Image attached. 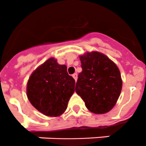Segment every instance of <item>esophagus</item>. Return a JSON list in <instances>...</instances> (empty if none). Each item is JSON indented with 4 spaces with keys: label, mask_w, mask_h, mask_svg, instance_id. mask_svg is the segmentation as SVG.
Instances as JSON below:
<instances>
[{
    "label": "esophagus",
    "mask_w": 146,
    "mask_h": 146,
    "mask_svg": "<svg viewBox=\"0 0 146 146\" xmlns=\"http://www.w3.org/2000/svg\"><path fill=\"white\" fill-rule=\"evenodd\" d=\"M73 79L76 81V80H77V73H74V74H73Z\"/></svg>",
    "instance_id": "esophagus-1"
}]
</instances>
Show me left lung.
Returning <instances> with one entry per match:
<instances>
[{
    "mask_svg": "<svg viewBox=\"0 0 146 146\" xmlns=\"http://www.w3.org/2000/svg\"><path fill=\"white\" fill-rule=\"evenodd\" d=\"M80 58L82 70L78 75L76 92L91 112H108L115 105L122 89L119 69L106 55L97 51L87 52Z\"/></svg>",
    "mask_w": 146,
    "mask_h": 146,
    "instance_id": "1",
    "label": "left lung"
}]
</instances>
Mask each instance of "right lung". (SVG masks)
Listing matches in <instances>:
<instances>
[{
  "label": "right lung",
  "mask_w": 146,
  "mask_h": 146,
  "mask_svg": "<svg viewBox=\"0 0 146 146\" xmlns=\"http://www.w3.org/2000/svg\"><path fill=\"white\" fill-rule=\"evenodd\" d=\"M66 65L49 58L29 79L27 97L33 106L48 117L61 115L75 91V80L67 73Z\"/></svg>",
  "instance_id": "1"
}]
</instances>
